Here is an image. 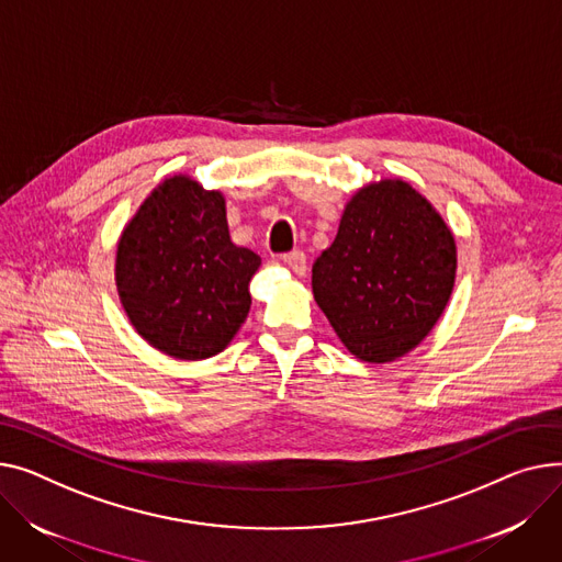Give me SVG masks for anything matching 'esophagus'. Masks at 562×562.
I'll use <instances>...</instances> for the list:
<instances>
[{"label":"esophagus","mask_w":562,"mask_h":562,"mask_svg":"<svg viewBox=\"0 0 562 562\" xmlns=\"http://www.w3.org/2000/svg\"><path fill=\"white\" fill-rule=\"evenodd\" d=\"M282 261L295 276H305V271H307V257H305L303 250H293V252L282 255Z\"/></svg>","instance_id":"obj_1"}]
</instances>
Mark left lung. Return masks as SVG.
Returning <instances> with one entry per match:
<instances>
[{
  "instance_id": "1",
  "label": "left lung",
  "mask_w": 562,
  "mask_h": 562,
  "mask_svg": "<svg viewBox=\"0 0 562 562\" xmlns=\"http://www.w3.org/2000/svg\"><path fill=\"white\" fill-rule=\"evenodd\" d=\"M454 278L452 231L400 178L361 187L312 267L318 307L341 344L368 363L414 350L445 312Z\"/></svg>"
}]
</instances>
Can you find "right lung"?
<instances>
[{
	"label": "right lung",
	"mask_w": 562,
	"mask_h": 562,
	"mask_svg": "<svg viewBox=\"0 0 562 562\" xmlns=\"http://www.w3.org/2000/svg\"><path fill=\"white\" fill-rule=\"evenodd\" d=\"M259 265V255L233 244L223 194L171 176L124 228L115 282L144 341L173 359L199 361L239 331Z\"/></svg>",
	"instance_id": "add662e5"
}]
</instances>
